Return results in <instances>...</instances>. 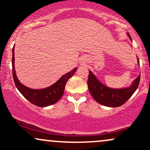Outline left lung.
Returning <instances> with one entry per match:
<instances>
[{
	"mask_svg": "<svg viewBox=\"0 0 150 150\" xmlns=\"http://www.w3.org/2000/svg\"><path fill=\"white\" fill-rule=\"evenodd\" d=\"M128 35L131 40V37L129 33H128ZM137 63L140 65L138 58ZM140 79V75H139L128 87L113 89L101 83L91 72V70H89L87 86L91 95L99 104L108 107H118L125 104L131 97L138 87Z\"/></svg>",
	"mask_w": 150,
	"mask_h": 150,
	"instance_id": "left-lung-1",
	"label": "left lung"
}]
</instances>
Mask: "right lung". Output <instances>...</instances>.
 <instances>
[{
    "label": "right lung",
    "instance_id": "right-lung-1",
    "mask_svg": "<svg viewBox=\"0 0 150 150\" xmlns=\"http://www.w3.org/2000/svg\"><path fill=\"white\" fill-rule=\"evenodd\" d=\"M15 45L13 48V58H12V66H13V76L15 86L22 95L32 104L39 107H45L53 104H56L63 95L65 86L66 82L76 72L77 68H75L69 73L65 74L50 87L44 89H34L26 87L18 80L15 69Z\"/></svg>",
    "mask_w": 150,
    "mask_h": 150
}]
</instances>
